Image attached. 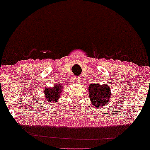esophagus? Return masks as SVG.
<instances>
[{
    "label": "esophagus",
    "instance_id": "34e87169",
    "mask_svg": "<svg viewBox=\"0 0 150 150\" xmlns=\"http://www.w3.org/2000/svg\"><path fill=\"white\" fill-rule=\"evenodd\" d=\"M80 78H75V81H76V82H80Z\"/></svg>",
    "mask_w": 150,
    "mask_h": 150
}]
</instances>
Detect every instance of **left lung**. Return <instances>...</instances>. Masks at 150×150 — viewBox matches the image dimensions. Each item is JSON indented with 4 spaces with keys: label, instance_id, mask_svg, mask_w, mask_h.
I'll return each mask as SVG.
<instances>
[{
    "label": "left lung",
    "instance_id": "1",
    "mask_svg": "<svg viewBox=\"0 0 150 150\" xmlns=\"http://www.w3.org/2000/svg\"><path fill=\"white\" fill-rule=\"evenodd\" d=\"M88 91L89 98L94 109L105 107L112 96L110 88L107 84L92 83L88 86Z\"/></svg>",
    "mask_w": 150,
    "mask_h": 150
}]
</instances>
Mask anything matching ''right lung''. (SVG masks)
Instances as JSON below:
<instances>
[{"label":"right lung","instance_id":"1","mask_svg":"<svg viewBox=\"0 0 150 150\" xmlns=\"http://www.w3.org/2000/svg\"><path fill=\"white\" fill-rule=\"evenodd\" d=\"M63 91L64 85L58 83H56L52 87H45L43 91L45 100H47L49 104H56Z\"/></svg>","mask_w":150,"mask_h":150}]
</instances>
